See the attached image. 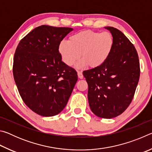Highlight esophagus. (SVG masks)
I'll use <instances>...</instances> for the list:
<instances>
[{
    "instance_id": "esophagus-1",
    "label": "esophagus",
    "mask_w": 152,
    "mask_h": 152,
    "mask_svg": "<svg viewBox=\"0 0 152 152\" xmlns=\"http://www.w3.org/2000/svg\"><path fill=\"white\" fill-rule=\"evenodd\" d=\"M77 72H78V78H80V79H82L83 78V74H82V72H80V71H78Z\"/></svg>"
}]
</instances>
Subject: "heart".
I'll list each match as a JSON object with an SVG mask.
<instances>
[{"label":"heart","mask_w":152,"mask_h":152,"mask_svg":"<svg viewBox=\"0 0 152 152\" xmlns=\"http://www.w3.org/2000/svg\"><path fill=\"white\" fill-rule=\"evenodd\" d=\"M113 46L114 38L110 32L86 30L71 35L69 41H61L58 51L67 66H72L80 57L82 60L77 64V68L87 65L96 68L109 58Z\"/></svg>","instance_id":"1"}]
</instances>
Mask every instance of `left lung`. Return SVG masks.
<instances>
[{
    "label": "left lung",
    "instance_id": "8db88e82",
    "mask_svg": "<svg viewBox=\"0 0 152 152\" xmlns=\"http://www.w3.org/2000/svg\"><path fill=\"white\" fill-rule=\"evenodd\" d=\"M114 38V46L106 61L85 70L88 99L91 109L104 119L116 117L129 106L134 96L140 75L137 51L119 29L106 27Z\"/></svg>",
    "mask_w": 152,
    "mask_h": 152
}]
</instances>
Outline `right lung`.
Here are the masks:
<instances>
[{
    "label": "right lung",
    "instance_id": "1",
    "mask_svg": "<svg viewBox=\"0 0 152 152\" xmlns=\"http://www.w3.org/2000/svg\"><path fill=\"white\" fill-rule=\"evenodd\" d=\"M70 27L42 25L25 36L13 60L14 79L25 104L43 117L58 115L66 106L78 75L61 61L58 46Z\"/></svg>",
    "mask_w": 152,
    "mask_h": 152
}]
</instances>
